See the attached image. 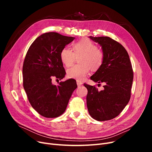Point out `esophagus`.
<instances>
[{
  "mask_svg": "<svg viewBox=\"0 0 152 152\" xmlns=\"http://www.w3.org/2000/svg\"><path fill=\"white\" fill-rule=\"evenodd\" d=\"M82 84L83 83L79 81H77V86H81L82 85Z\"/></svg>",
  "mask_w": 152,
  "mask_h": 152,
  "instance_id": "34e87169",
  "label": "esophagus"
}]
</instances>
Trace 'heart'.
<instances>
[{
    "label": "heart",
    "instance_id": "obj_1",
    "mask_svg": "<svg viewBox=\"0 0 152 152\" xmlns=\"http://www.w3.org/2000/svg\"><path fill=\"white\" fill-rule=\"evenodd\" d=\"M73 50L65 47L60 52V59L64 65L69 67L73 65L75 56L81 55L79 57L80 64L76 65L67 71V76L69 78L83 81L88 75L91 69L96 71L102 66L104 53L100 48L92 41L82 39L73 44Z\"/></svg>",
    "mask_w": 152,
    "mask_h": 152
}]
</instances>
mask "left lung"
Here are the masks:
<instances>
[{
    "label": "left lung",
    "instance_id": "obj_1",
    "mask_svg": "<svg viewBox=\"0 0 152 152\" xmlns=\"http://www.w3.org/2000/svg\"><path fill=\"white\" fill-rule=\"evenodd\" d=\"M89 38L102 47L104 53L102 66L91 79L105 85L99 91L95 86L84 84L88 91L87 109L95 120H110L120 114L130 100L134 76L132 65L124 47L113 39L107 36Z\"/></svg>",
    "mask_w": 152,
    "mask_h": 152
}]
</instances>
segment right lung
I'll use <instances>...</instances> for the list:
<instances>
[{"label": "right lung", "instance_id": "1", "mask_svg": "<svg viewBox=\"0 0 152 152\" xmlns=\"http://www.w3.org/2000/svg\"><path fill=\"white\" fill-rule=\"evenodd\" d=\"M75 39L49 32L36 39L29 47L23 66V87L31 106L44 117L52 118L62 115L77 88L73 79L52 83L53 76L62 79L66 74L60 52Z\"/></svg>", "mask_w": 152, "mask_h": 152}]
</instances>
